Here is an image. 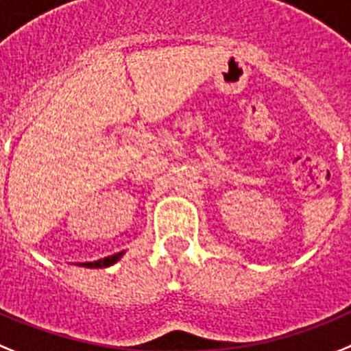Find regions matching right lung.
<instances>
[{
    "label": "right lung",
    "mask_w": 351,
    "mask_h": 351,
    "mask_svg": "<svg viewBox=\"0 0 351 351\" xmlns=\"http://www.w3.org/2000/svg\"><path fill=\"white\" fill-rule=\"evenodd\" d=\"M125 254V251L117 252V254L108 256V258H102V260H97V261H86V263H79V267H86V268H108L111 265H114L117 261H120L121 256Z\"/></svg>",
    "instance_id": "obj_1"
}]
</instances>
